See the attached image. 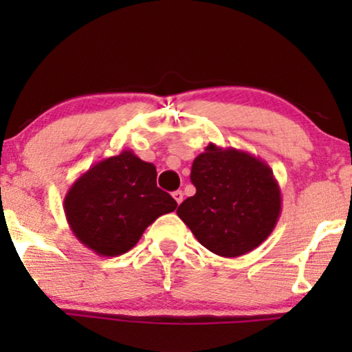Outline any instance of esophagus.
<instances>
[{
    "label": "esophagus",
    "mask_w": 352,
    "mask_h": 352,
    "mask_svg": "<svg viewBox=\"0 0 352 352\" xmlns=\"http://www.w3.org/2000/svg\"><path fill=\"white\" fill-rule=\"evenodd\" d=\"M172 195H173V199H175V201L179 205L182 204V201H184V192H182V190H177V192H173Z\"/></svg>",
    "instance_id": "obj_1"
}]
</instances>
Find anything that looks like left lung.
<instances>
[{
  "label": "left lung",
  "instance_id": "left-lung-1",
  "mask_svg": "<svg viewBox=\"0 0 352 352\" xmlns=\"http://www.w3.org/2000/svg\"><path fill=\"white\" fill-rule=\"evenodd\" d=\"M197 193L177 210L212 253L236 258L272 235L281 215V190L260 157L210 142L192 164Z\"/></svg>",
  "mask_w": 352,
  "mask_h": 352
}]
</instances>
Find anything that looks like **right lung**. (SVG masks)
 I'll return each mask as SVG.
<instances>
[{
    "label": "right lung",
    "instance_id": "1",
    "mask_svg": "<svg viewBox=\"0 0 352 352\" xmlns=\"http://www.w3.org/2000/svg\"><path fill=\"white\" fill-rule=\"evenodd\" d=\"M155 180V165L132 151L94 164L64 197L71 232L100 256L127 253L148 225L177 208V201Z\"/></svg>",
    "mask_w": 352,
    "mask_h": 352
}]
</instances>
